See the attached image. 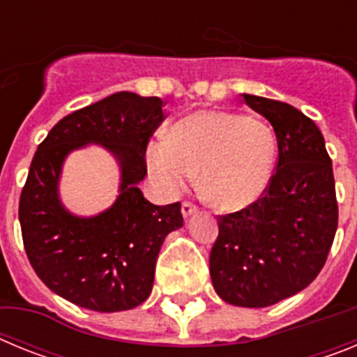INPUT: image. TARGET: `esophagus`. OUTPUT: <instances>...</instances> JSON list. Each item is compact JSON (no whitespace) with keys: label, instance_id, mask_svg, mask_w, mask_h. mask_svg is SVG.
I'll use <instances>...</instances> for the list:
<instances>
[{"label":"esophagus","instance_id":"34e87169","mask_svg":"<svg viewBox=\"0 0 357 357\" xmlns=\"http://www.w3.org/2000/svg\"><path fill=\"white\" fill-rule=\"evenodd\" d=\"M197 211H198V207L193 206L191 202H184V204H182V216L184 218H189L191 214L197 213Z\"/></svg>","mask_w":357,"mask_h":357}]
</instances>
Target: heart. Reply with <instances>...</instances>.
<instances>
[{
	"instance_id": "1",
	"label": "heart",
	"mask_w": 357,
	"mask_h": 357,
	"mask_svg": "<svg viewBox=\"0 0 357 357\" xmlns=\"http://www.w3.org/2000/svg\"><path fill=\"white\" fill-rule=\"evenodd\" d=\"M275 162V135L266 123L223 110H200L176 121L168 139L146 150V166L164 193H178L198 172L202 197L234 213L266 191Z\"/></svg>"
}]
</instances>
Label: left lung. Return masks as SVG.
<instances>
[{"label":"left lung","instance_id":"8db88e82","mask_svg":"<svg viewBox=\"0 0 357 357\" xmlns=\"http://www.w3.org/2000/svg\"><path fill=\"white\" fill-rule=\"evenodd\" d=\"M243 100L273 127L279 159L254 206L218 216L209 272L227 304L268 307L317 279L338 229V202L326 141L313 119L270 98Z\"/></svg>","mask_w":357,"mask_h":357}]
</instances>
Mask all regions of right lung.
Segmentation results:
<instances>
[{"label": "right lung", "mask_w": 357, "mask_h": 357, "mask_svg": "<svg viewBox=\"0 0 357 357\" xmlns=\"http://www.w3.org/2000/svg\"><path fill=\"white\" fill-rule=\"evenodd\" d=\"M162 107L157 96L110 94L62 118L31 159L19 200L24 250L44 284L80 307L116 313L143 304L164 239L184 225L181 202L153 206L139 189ZM89 144L119 160L120 195L96 217H77L61 204L58 181L65 157Z\"/></svg>", "instance_id": "obj_1"}]
</instances>
